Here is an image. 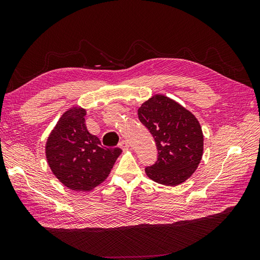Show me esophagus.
<instances>
[{"mask_svg": "<svg viewBox=\"0 0 260 260\" xmlns=\"http://www.w3.org/2000/svg\"><path fill=\"white\" fill-rule=\"evenodd\" d=\"M119 147H120L121 149H123V151H125V149H128V148H129V143L127 142V141L122 140L121 142L119 143Z\"/></svg>", "mask_w": 260, "mask_h": 260, "instance_id": "obj_1", "label": "esophagus"}]
</instances>
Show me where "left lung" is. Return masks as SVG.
I'll list each match as a JSON object with an SVG mask.
<instances>
[{
	"instance_id": "left-lung-1",
	"label": "left lung",
	"mask_w": 260,
	"mask_h": 260,
	"mask_svg": "<svg viewBox=\"0 0 260 260\" xmlns=\"http://www.w3.org/2000/svg\"><path fill=\"white\" fill-rule=\"evenodd\" d=\"M139 119L151 132L157 160L147 166L149 179L164 185L184 182L198 168L203 156L204 137L195 116L165 95H155L138 111Z\"/></svg>"
}]
</instances>
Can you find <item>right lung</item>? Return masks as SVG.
Wrapping results in <instances>:
<instances>
[{"mask_svg": "<svg viewBox=\"0 0 260 260\" xmlns=\"http://www.w3.org/2000/svg\"><path fill=\"white\" fill-rule=\"evenodd\" d=\"M85 111L69 109L59 118L45 146L46 159L53 174L75 191H90L108 177L119 147L107 148L85 127Z\"/></svg>", "mask_w": 260, "mask_h": 260, "instance_id": "obj_1", "label": "right lung"}]
</instances>
